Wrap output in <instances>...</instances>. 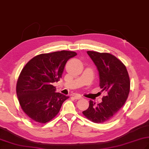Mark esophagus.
<instances>
[{
    "label": "esophagus",
    "instance_id": "esophagus-1",
    "mask_svg": "<svg viewBox=\"0 0 149 149\" xmlns=\"http://www.w3.org/2000/svg\"><path fill=\"white\" fill-rule=\"evenodd\" d=\"M73 96L75 100H80V99L82 98V97L81 96V95H79V94H74Z\"/></svg>",
    "mask_w": 149,
    "mask_h": 149
}]
</instances>
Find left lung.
<instances>
[{
	"label": "left lung",
	"instance_id": "8db88e82",
	"mask_svg": "<svg viewBox=\"0 0 149 149\" xmlns=\"http://www.w3.org/2000/svg\"><path fill=\"white\" fill-rule=\"evenodd\" d=\"M87 53L97 67L100 88L107 95L97 105L90 100L88 109L82 113L94 123H104L111 120L127 101L130 87L129 75L125 65L110 53Z\"/></svg>",
	"mask_w": 149,
	"mask_h": 149
}]
</instances>
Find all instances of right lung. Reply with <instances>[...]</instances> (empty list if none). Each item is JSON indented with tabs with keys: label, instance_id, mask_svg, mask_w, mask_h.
Listing matches in <instances>:
<instances>
[{
	"label": "right lung",
	"instance_id": "right-lung-1",
	"mask_svg": "<svg viewBox=\"0 0 149 149\" xmlns=\"http://www.w3.org/2000/svg\"><path fill=\"white\" fill-rule=\"evenodd\" d=\"M76 55L65 50L41 54L29 60L22 70L17 82V96L22 109L33 121H50L69 97L56 93L53 84L62 77L68 60Z\"/></svg>",
	"mask_w": 149,
	"mask_h": 149
}]
</instances>
